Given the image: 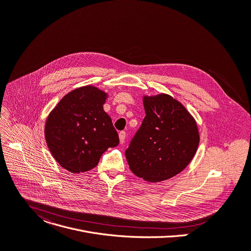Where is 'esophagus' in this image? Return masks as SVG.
I'll list each match as a JSON object with an SVG mask.
<instances>
[{
	"label": "esophagus",
	"mask_w": 251,
	"mask_h": 251,
	"mask_svg": "<svg viewBox=\"0 0 251 251\" xmlns=\"http://www.w3.org/2000/svg\"><path fill=\"white\" fill-rule=\"evenodd\" d=\"M125 138H126V132H125V131L119 132V140H120V143H121V144L124 143Z\"/></svg>",
	"instance_id": "1"
}]
</instances>
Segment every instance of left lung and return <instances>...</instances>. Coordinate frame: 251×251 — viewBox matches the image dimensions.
Segmentation results:
<instances>
[{"label": "left lung", "instance_id": "1", "mask_svg": "<svg viewBox=\"0 0 251 251\" xmlns=\"http://www.w3.org/2000/svg\"><path fill=\"white\" fill-rule=\"evenodd\" d=\"M143 104L146 116L125 156L136 176L153 183L187 167L196 153L199 133L191 114L170 95L144 96Z\"/></svg>", "mask_w": 251, "mask_h": 251}]
</instances>
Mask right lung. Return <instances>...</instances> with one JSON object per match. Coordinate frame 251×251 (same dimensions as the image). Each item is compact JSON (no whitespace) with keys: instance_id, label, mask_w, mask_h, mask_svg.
Instances as JSON below:
<instances>
[{"instance_id":"right-lung-1","label":"right lung","mask_w":251,"mask_h":251,"mask_svg":"<svg viewBox=\"0 0 251 251\" xmlns=\"http://www.w3.org/2000/svg\"><path fill=\"white\" fill-rule=\"evenodd\" d=\"M107 94L84 86L64 96L45 125V137L55 160L71 173L93 169L109 147L119 144L118 133L104 111Z\"/></svg>"}]
</instances>
